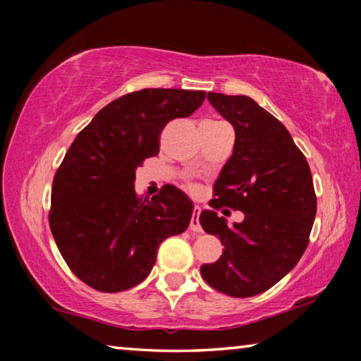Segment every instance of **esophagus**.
Masks as SVG:
<instances>
[{
	"label": "esophagus",
	"mask_w": 361,
	"mask_h": 361,
	"mask_svg": "<svg viewBox=\"0 0 361 361\" xmlns=\"http://www.w3.org/2000/svg\"><path fill=\"white\" fill-rule=\"evenodd\" d=\"M199 215H200V207L195 205L192 210V216H191V223H189V229L192 232H204L202 226L199 223Z\"/></svg>",
	"instance_id": "esophagus-1"
}]
</instances>
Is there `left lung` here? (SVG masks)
Wrapping results in <instances>:
<instances>
[{
	"label": "left lung",
	"instance_id": "obj_1",
	"mask_svg": "<svg viewBox=\"0 0 361 361\" xmlns=\"http://www.w3.org/2000/svg\"><path fill=\"white\" fill-rule=\"evenodd\" d=\"M207 99L235 130L210 207L240 210L245 219L229 228L216 212L200 213L204 231L224 245L200 274L224 295L250 298L282 280L307 248L317 213L312 173L285 126L253 99L215 92Z\"/></svg>",
	"mask_w": 361,
	"mask_h": 361
}]
</instances>
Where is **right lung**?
I'll list each match as a JSON object with an SVG mask.
<instances>
[{
	"instance_id": "add662e5",
	"label": "right lung",
	"mask_w": 361,
	"mask_h": 361,
	"mask_svg": "<svg viewBox=\"0 0 361 361\" xmlns=\"http://www.w3.org/2000/svg\"><path fill=\"white\" fill-rule=\"evenodd\" d=\"M204 90L142 89L108 103L78 133L52 183L49 226L73 274L103 293L149 276L157 248L185 232L192 202L178 188L138 197L135 170L159 152L167 122L188 118Z\"/></svg>"
}]
</instances>
